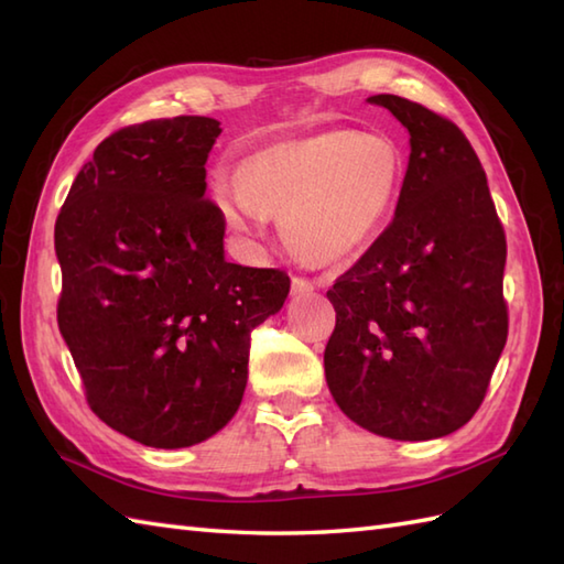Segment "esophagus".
<instances>
[{
    "label": "esophagus",
    "mask_w": 564,
    "mask_h": 564,
    "mask_svg": "<svg viewBox=\"0 0 564 564\" xmlns=\"http://www.w3.org/2000/svg\"><path fill=\"white\" fill-rule=\"evenodd\" d=\"M291 291H293V295H310L315 291V283L313 281H307V279H303V275H293V281H291Z\"/></svg>",
    "instance_id": "34e87169"
}]
</instances>
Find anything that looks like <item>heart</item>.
I'll return each instance as SVG.
<instances>
[{
	"label": "heart",
	"instance_id": "1",
	"mask_svg": "<svg viewBox=\"0 0 564 564\" xmlns=\"http://www.w3.org/2000/svg\"><path fill=\"white\" fill-rule=\"evenodd\" d=\"M402 178V152L390 138L325 130L249 154L237 166V186L223 184L218 198L242 235H261L275 213L297 254L337 263L382 232Z\"/></svg>",
	"mask_w": 564,
	"mask_h": 564
}]
</instances>
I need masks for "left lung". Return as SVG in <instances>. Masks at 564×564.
<instances>
[{"mask_svg": "<svg viewBox=\"0 0 564 564\" xmlns=\"http://www.w3.org/2000/svg\"><path fill=\"white\" fill-rule=\"evenodd\" d=\"M368 104L406 128L410 162L390 227L327 291L325 376L358 426L441 438L470 422L507 344V239L458 126L394 94Z\"/></svg>", "mask_w": 564, "mask_h": 564, "instance_id": "obj_1", "label": "left lung"}]
</instances>
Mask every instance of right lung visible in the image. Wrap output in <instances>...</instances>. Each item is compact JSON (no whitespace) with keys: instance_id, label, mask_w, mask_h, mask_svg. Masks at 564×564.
<instances>
[{"instance_id":"right-lung-1","label":"right lung","mask_w":564,"mask_h":564,"mask_svg":"<svg viewBox=\"0 0 564 564\" xmlns=\"http://www.w3.org/2000/svg\"><path fill=\"white\" fill-rule=\"evenodd\" d=\"M206 116L130 126L82 166L55 223L57 325L91 412L152 448L210 438L239 410L249 337L291 279L225 259L206 194Z\"/></svg>"}]
</instances>
